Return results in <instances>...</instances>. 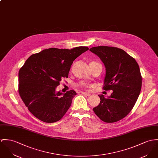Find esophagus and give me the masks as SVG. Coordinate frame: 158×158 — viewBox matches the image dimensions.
<instances>
[{
    "label": "esophagus",
    "mask_w": 158,
    "mask_h": 158,
    "mask_svg": "<svg viewBox=\"0 0 158 158\" xmlns=\"http://www.w3.org/2000/svg\"><path fill=\"white\" fill-rule=\"evenodd\" d=\"M81 93L82 94H83V95H87V96H90V94L87 93V92H81Z\"/></svg>",
    "instance_id": "obj_1"
}]
</instances>
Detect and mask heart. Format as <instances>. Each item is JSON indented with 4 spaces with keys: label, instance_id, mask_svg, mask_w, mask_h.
Segmentation results:
<instances>
[{
    "label": "heart",
    "instance_id": "1",
    "mask_svg": "<svg viewBox=\"0 0 158 158\" xmlns=\"http://www.w3.org/2000/svg\"><path fill=\"white\" fill-rule=\"evenodd\" d=\"M83 83H82V84H81V86H83Z\"/></svg>",
    "mask_w": 158,
    "mask_h": 158
}]
</instances>
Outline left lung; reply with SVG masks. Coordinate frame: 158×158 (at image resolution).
Returning <instances> with one entry per match:
<instances>
[{"label":"left lung","instance_id":"1","mask_svg":"<svg viewBox=\"0 0 158 158\" xmlns=\"http://www.w3.org/2000/svg\"><path fill=\"white\" fill-rule=\"evenodd\" d=\"M89 50L104 64L103 89L113 90L106 98L98 95L100 102L93 108L94 112L104 122L118 121L129 114L139 95L142 77L139 65L135 58L118 48L97 46Z\"/></svg>","mask_w":158,"mask_h":158}]
</instances>
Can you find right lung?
<instances>
[{
    "instance_id": "add662e5",
    "label": "right lung",
    "mask_w": 158,
    "mask_h": 158,
    "mask_svg": "<svg viewBox=\"0 0 158 158\" xmlns=\"http://www.w3.org/2000/svg\"><path fill=\"white\" fill-rule=\"evenodd\" d=\"M86 46L71 49L51 48L31 56L19 72V92L29 112L48 123L59 121L77 95L73 90L56 92L63 78L68 77L73 61L87 51Z\"/></svg>"
}]
</instances>
